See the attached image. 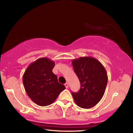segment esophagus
Returning <instances> with one entry per match:
<instances>
[{
	"mask_svg": "<svg viewBox=\"0 0 133 133\" xmlns=\"http://www.w3.org/2000/svg\"><path fill=\"white\" fill-rule=\"evenodd\" d=\"M64 85H65V87H66V88H68V87H69L68 83H65Z\"/></svg>",
	"mask_w": 133,
	"mask_h": 133,
	"instance_id": "obj_1",
	"label": "esophagus"
}]
</instances>
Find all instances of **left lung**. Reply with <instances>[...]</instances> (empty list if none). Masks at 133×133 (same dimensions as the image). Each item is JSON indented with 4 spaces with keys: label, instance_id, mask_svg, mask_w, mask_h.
<instances>
[{
    "label": "left lung",
    "instance_id": "obj_1",
    "mask_svg": "<svg viewBox=\"0 0 133 133\" xmlns=\"http://www.w3.org/2000/svg\"><path fill=\"white\" fill-rule=\"evenodd\" d=\"M72 65L81 85L79 91L71 93L74 100L83 109L94 107L104 94L108 82L106 70L98 60L91 57L74 59Z\"/></svg>",
    "mask_w": 133,
    "mask_h": 133
}]
</instances>
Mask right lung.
Returning <instances> with one entry per match:
<instances>
[{
  "instance_id": "add662e5",
  "label": "right lung",
  "mask_w": 133,
  "mask_h": 133,
  "mask_svg": "<svg viewBox=\"0 0 133 133\" xmlns=\"http://www.w3.org/2000/svg\"><path fill=\"white\" fill-rule=\"evenodd\" d=\"M55 62L42 57L31 63L23 76V83L26 93L31 100L40 106L53 103L60 92L66 89L58 82L52 70Z\"/></svg>"
}]
</instances>
